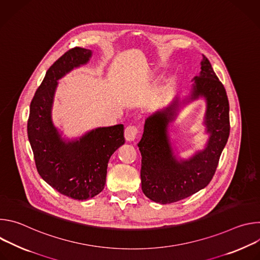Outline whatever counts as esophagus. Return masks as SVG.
Here are the masks:
<instances>
[{"mask_svg": "<svg viewBox=\"0 0 260 260\" xmlns=\"http://www.w3.org/2000/svg\"><path fill=\"white\" fill-rule=\"evenodd\" d=\"M139 135V129L135 125H128L124 129V137L126 141H135L138 138Z\"/></svg>", "mask_w": 260, "mask_h": 260, "instance_id": "34e87169", "label": "esophagus"}]
</instances>
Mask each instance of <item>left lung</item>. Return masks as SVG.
I'll return each mask as SVG.
<instances>
[{"label":"left lung","mask_w":260,"mask_h":260,"mask_svg":"<svg viewBox=\"0 0 260 260\" xmlns=\"http://www.w3.org/2000/svg\"><path fill=\"white\" fill-rule=\"evenodd\" d=\"M201 73L194 77L191 100L207 101L205 124L210 134L206 148L187 160L174 155L167 126L177 115L178 99L145 120L139 142L142 155L141 183L144 194L161 205L176 203L205 188L212 180L230 136V104L225 88L203 55Z\"/></svg>","instance_id":"left-lung-1"}]
</instances>
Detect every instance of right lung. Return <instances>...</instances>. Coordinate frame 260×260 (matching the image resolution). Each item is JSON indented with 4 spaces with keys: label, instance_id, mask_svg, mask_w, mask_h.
<instances>
[{
    "label": "right lung",
    "instance_id": "add662e5",
    "mask_svg": "<svg viewBox=\"0 0 260 260\" xmlns=\"http://www.w3.org/2000/svg\"><path fill=\"white\" fill-rule=\"evenodd\" d=\"M90 56L89 49L74 47L48 69L30 102L27 120V137L39 175L59 193L78 201L91 199L104 189L108 161L125 141L122 124L98 127L79 140L66 142L52 123L57 80L85 64Z\"/></svg>",
    "mask_w": 260,
    "mask_h": 260
}]
</instances>
